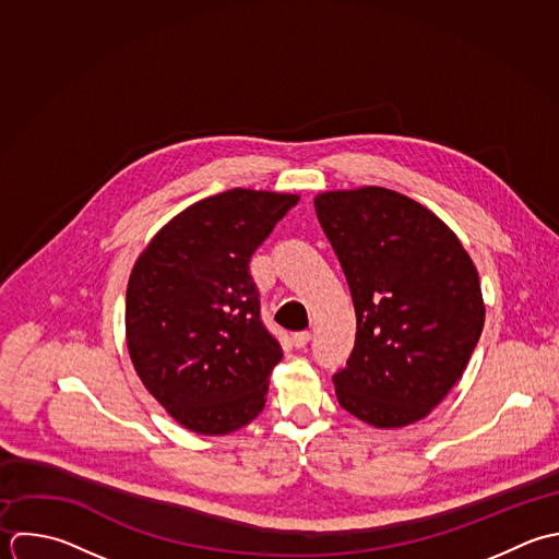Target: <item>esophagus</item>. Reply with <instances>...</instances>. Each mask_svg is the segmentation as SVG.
<instances>
[{"label": "esophagus", "mask_w": 559, "mask_h": 559, "mask_svg": "<svg viewBox=\"0 0 559 559\" xmlns=\"http://www.w3.org/2000/svg\"><path fill=\"white\" fill-rule=\"evenodd\" d=\"M309 340H311V333H309V331H298V333L292 335V344H294L296 348H305V346L309 344Z\"/></svg>", "instance_id": "obj_1"}]
</instances>
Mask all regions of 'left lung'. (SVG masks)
<instances>
[{"label": "left lung", "instance_id": "left-lung-1", "mask_svg": "<svg viewBox=\"0 0 559 559\" xmlns=\"http://www.w3.org/2000/svg\"><path fill=\"white\" fill-rule=\"evenodd\" d=\"M316 213L357 316L355 348L333 377L337 401L372 427L412 425L462 379L481 337L477 267L455 233L403 193L329 191Z\"/></svg>", "mask_w": 559, "mask_h": 559}]
</instances>
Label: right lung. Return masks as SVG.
Masks as SVG:
<instances>
[{"label":"right lung","mask_w":559,"mask_h":559,"mask_svg":"<svg viewBox=\"0 0 559 559\" xmlns=\"http://www.w3.org/2000/svg\"><path fill=\"white\" fill-rule=\"evenodd\" d=\"M298 195L230 189L204 198L147 243L126 289V340L147 392L189 431L254 420L283 359L261 320L254 250Z\"/></svg>","instance_id":"right-lung-1"}]
</instances>
